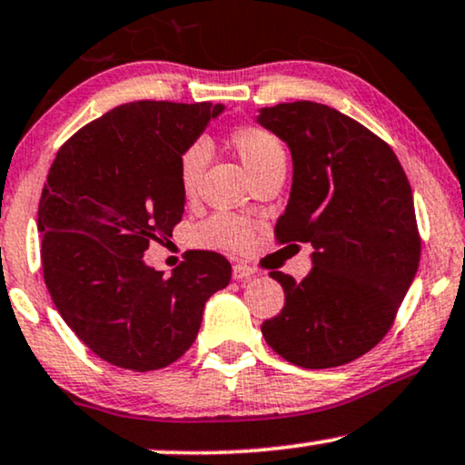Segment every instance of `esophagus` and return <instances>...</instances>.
Masks as SVG:
<instances>
[{"mask_svg": "<svg viewBox=\"0 0 465 465\" xmlns=\"http://www.w3.org/2000/svg\"><path fill=\"white\" fill-rule=\"evenodd\" d=\"M252 274H255V270H252L251 265L246 263L233 265V281H246V278H251Z\"/></svg>", "mask_w": 465, "mask_h": 465, "instance_id": "obj_1", "label": "esophagus"}]
</instances>
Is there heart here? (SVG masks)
I'll list each match as a JSON object with an SVG mask.
<instances>
[{"label": "heart", "mask_w": 465, "mask_h": 465, "mask_svg": "<svg viewBox=\"0 0 465 465\" xmlns=\"http://www.w3.org/2000/svg\"><path fill=\"white\" fill-rule=\"evenodd\" d=\"M233 151L242 159L244 168L252 176L272 161L284 159V146L268 129L257 125L238 127L232 134ZM208 161V144L203 140H195L193 144L184 148L181 159H178V178L184 195H191L200 183V176ZM255 238V227L242 216L219 213L213 214L208 221H203L197 229V240L206 246L227 251H246Z\"/></svg>", "instance_id": "1"}]
</instances>
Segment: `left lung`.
I'll use <instances>...</instances> for the list:
<instances>
[{
    "mask_svg": "<svg viewBox=\"0 0 465 465\" xmlns=\"http://www.w3.org/2000/svg\"><path fill=\"white\" fill-rule=\"evenodd\" d=\"M257 123L293 159L278 242L312 246V270L300 282L270 272L284 306L262 333L293 366H344L385 338L417 274L412 189L387 142L325 104L262 108Z\"/></svg>",
    "mask_w": 465,
    "mask_h": 465,
    "instance_id": "1",
    "label": "left lung"
}]
</instances>
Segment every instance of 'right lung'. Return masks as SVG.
<instances>
[{"label": "right lung", "instance_id": "1", "mask_svg": "<svg viewBox=\"0 0 465 465\" xmlns=\"http://www.w3.org/2000/svg\"><path fill=\"white\" fill-rule=\"evenodd\" d=\"M223 104L132 102L78 129L54 157L38 208L42 270L70 330L104 361L151 372L195 342L208 297L232 265L191 251L163 276L148 244L184 213L178 159Z\"/></svg>", "mask_w": 465, "mask_h": 465}]
</instances>
